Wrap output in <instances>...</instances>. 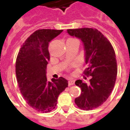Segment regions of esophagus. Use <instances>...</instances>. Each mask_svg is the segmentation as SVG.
<instances>
[{
	"label": "esophagus",
	"mask_w": 130,
	"mask_h": 130,
	"mask_svg": "<svg viewBox=\"0 0 130 130\" xmlns=\"http://www.w3.org/2000/svg\"><path fill=\"white\" fill-rule=\"evenodd\" d=\"M74 84V80H72V79H69V81H68V84H69V86H72Z\"/></svg>",
	"instance_id": "esophagus-1"
}]
</instances>
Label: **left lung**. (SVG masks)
I'll return each instance as SVG.
<instances>
[{
    "label": "left lung",
    "instance_id": "obj_1",
    "mask_svg": "<svg viewBox=\"0 0 130 130\" xmlns=\"http://www.w3.org/2000/svg\"><path fill=\"white\" fill-rule=\"evenodd\" d=\"M68 34L82 40L84 48V74L90 75L89 84L77 80L82 94L75 99L79 108L89 111L101 106L108 99L114 87L117 62L111 44L97 29L83 28L67 30Z\"/></svg>",
    "mask_w": 130,
    "mask_h": 130
}]
</instances>
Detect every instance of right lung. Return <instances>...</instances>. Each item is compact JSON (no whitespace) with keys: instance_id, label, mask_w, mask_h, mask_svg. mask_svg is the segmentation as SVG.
<instances>
[{"instance_id":"obj_1","label":"right lung","mask_w":130,"mask_h":130,"mask_svg":"<svg viewBox=\"0 0 130 130\" xmlns=\"http://www.w3.org/2000/svg\"><path fill=\"white\" fill-rule=\"evenodd\" d=\"M62 30H36L21 46L16 60V76L22 96L37 111L48 113L56 106L60 93L68 86L63 77L46 79V65L50 59L48 44Z\"/></svg>"}]
</instances>
